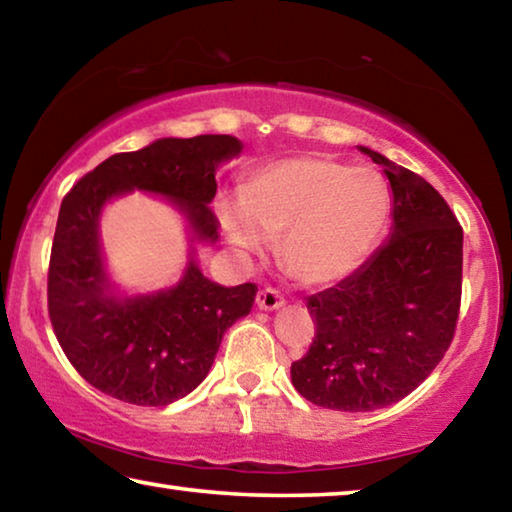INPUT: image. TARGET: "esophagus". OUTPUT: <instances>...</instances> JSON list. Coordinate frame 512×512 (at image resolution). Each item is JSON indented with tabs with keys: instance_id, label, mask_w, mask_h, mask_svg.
I'll return each instance as SVG.
<instances>
[{
	"instance_id": "1",
	"label": "esophagus",
	"mask_w": 512,
	"mask_h": 512,
	"mask_svg": "<svg viewBox=\"0 0 512 512\" xmlns=\"http://www.w3.org/2000/svg\"><path fill=\"white\" fill-rule=\"evenodd\" d=\"M257 307L262 311H275L284 307V298L275 289H262L257 293Z\"/></svg>"
}]
</instances>
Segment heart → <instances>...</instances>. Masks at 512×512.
I'll return each mask as SVG.
<instances>
[{
  "label": "heart",
  "mask_w": 512,
  "mask_h": 512,
  "mask_svg": "<svg viewBox=\"0 0 512 512\" xmlns=\"http://www.w3.org/2000/svg\"><path fill=\"white\" fill-rule=\"evenodd\" d=\"M223 235L241 253H262L280 237L291 277L325 287L357 271L377 248L391 216V192L379 173L300 155L259 169L244 196L216 205Z\"/></svg>",
  "instance_id": "1"
}]
</instances>
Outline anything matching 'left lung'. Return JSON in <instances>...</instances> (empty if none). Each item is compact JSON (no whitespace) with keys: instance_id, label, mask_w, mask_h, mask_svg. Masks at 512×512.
Returning <instances> with one entry per match:
<instances>
[{"instance_id":"1","label":"left lung","mask_w":512,"mask_h":512,"mask_svg":"<svg viewBox=\"0 0 512 512\" xmlns=\"http://www.w3.org/2000/svg\"><path fill=\"white\" fill-rule=\"evenodd\" d=\"M384 169L393 225L357 271L309 296L316 336L291 363V381L323 409L363 413L415 391L454 339L463 277V228L418 173L359 146Z\"/></svg>"}]
</instances>
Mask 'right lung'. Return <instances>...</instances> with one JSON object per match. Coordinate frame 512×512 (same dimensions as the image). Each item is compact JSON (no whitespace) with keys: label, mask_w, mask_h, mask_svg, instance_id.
<instances>
[{"label":"right lung","mask_w":512,"mask_h":512,"mask_svg":"<svg viewBox=\"0 0 512 512\" xmlns=\"http://www.w3.org/2000/svg\"><path fill=\"white\" fill-rule=\"evenodd\" d=\"M241 149L232 135L162 137L110 155L63 198L49 262V318L69 363L101 393L137 406L180 400L207 377L225 329L253 309L255 284L221 287L196 262V246L219 239L210 210L216 169ZM135 188L167 197L184 216L190 257L176 285L128 297L109 280L98 225L105 205Z\"/></svg>","instance_id":"obj_1"}]
</instances>
